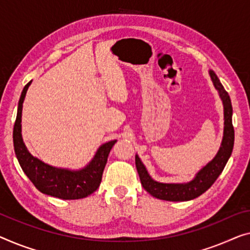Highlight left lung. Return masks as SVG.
<instances>
[{
  "label": "left lung",
  "instance_id": "1",
  "mask_svg": "<svg viewBox=\"0 0 250 250\" xmlns=\"http://www.w3.org/2000/svg\"><path fill=\"white\" fill-rule=\"evenodd\" d=\"M210 76L212 82H213L215 89H217L222 100L223 115H225V128H223L222 143L215 157L211 162H208L188 183L167 184L159 183V182L152 180L143 162L140 161L138 155H136V167L138 174H139L141 184H143L144 188L146 189L149 194L157 197L159 200L189 201L203 194L217 181L219 175L222 173L227 162H228L230 156H231L234 143L231 100H230L228 92L222 86L215 73L210 70Z\"/></svg>",
  "mask_w": 250,
  "mask_h": 250
}]
</instances>
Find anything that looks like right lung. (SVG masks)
Here are the masks:
<instances>
[{
  "mask_svg": "<svg viewBox=\"0 0 250 250\" xmlns=\"http://www.w3.org/2000/svg\"><path fill=\"white\" fill-rule=\"evenodd\" d=\"M31 82L25 85L18 104V113L13 128V145L17 158L22 170L33 185L43 194L62 200H77L95 192L101 184L102 174L106 165L107 156L117 140L103 144L98 149L91 162L84 168L70 170L57 168L33 157L25 147L21 135L22 104Z\"/></svg>",
  "mask_w": 250,
  "mask_h": 250,
  "instance_id": "1",
  "label": "right lung"
}]
</instances>
